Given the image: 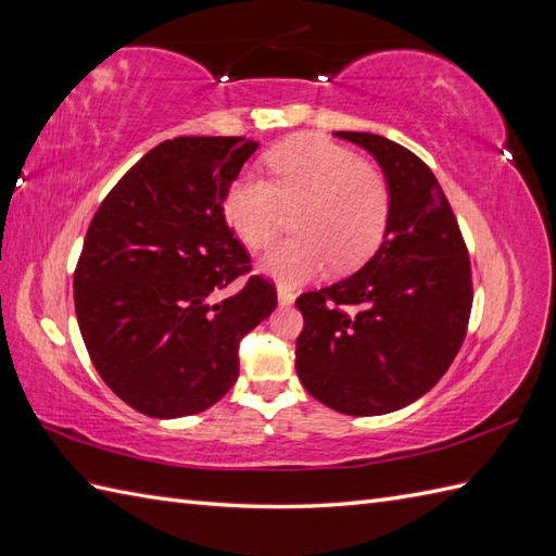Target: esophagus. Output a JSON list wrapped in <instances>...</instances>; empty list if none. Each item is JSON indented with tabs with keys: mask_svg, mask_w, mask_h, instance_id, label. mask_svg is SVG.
Listing matches in <instances>:
<instances>
[{
	"mask_svg": "<svg viewBox=\"0 0 556 556\" xmlns=\"http://www.w3.org/2000/svg\"><path fill=\"white\" fill-rule=\"evenodd\" d=\"M293 301H296V296H293L289 289H285V287L277 289V303L281 305V308H287V305H291Z\"/></svg>",
	"mask_w": 556,
	"mask_h": 556,
	"instance_id": "34e87169",
	"label": "esophagus"
}]
</instances>
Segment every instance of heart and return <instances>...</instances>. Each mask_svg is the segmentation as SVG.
<instances>
[{
    "instance_id": "heart-1",
    "label": "heart",
    "mask_w": 556,
    "mask_h": 556,
    "mask_svg": "<svg viewBox=\"0 0 556 556\" xmlns=\"http://www.w3.org/2000/svg\"><path fill=\"white\" fill-rule=\"evenodd\" d=\"M271 181L245 172L229 188L227 215L248 248L277 239L285 210H296V239L260 260V271L279 287L320 277L329 263L353 269L365 263L387 231L392 193L380 169L356 152L323 138H296L267 155Z\"/></svg>"
}]
</instances>
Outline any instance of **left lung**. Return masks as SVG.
Here are the masks:
<instances>
[{
  "mask_svg": "<svg viewBox=\"0 0 556 556\" xmlns=\"http://www.w3.org/2000/svg\"><path fill=\"white\" fill-rule=\"evenodd\" d=\"M334 136L380 164L392 207L368 263L296 301L303 313L296 372L320 404L346 416H382L428 394L464 344L473 303L470 263L428 164L384 136Z\"/></svg>",
  "mask_w": 556,
  "mask_h": 556,
  "instance_id": "8db88e82",
  "label": "left lung"
}]
</instances>
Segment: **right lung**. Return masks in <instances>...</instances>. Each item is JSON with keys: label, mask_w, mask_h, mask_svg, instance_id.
<instances>
[{"label": "right lung", "mask_w": 556, "mask_h": 556, "mask_svg": "<svg viewBox=\"0 0 556 556\" xmlns=\"http://www.w3.org/2000/svg\"><path fill=\"white\" fill-rule=\"evenodd\" d=\"M253 138L181 136L140 157L102 200L74 275L83 341L112 392L150 418L215 406L239 377V341L277 308L275 287L245 275L224 219Z\"/></svg>", "instance_id": "right-lung-1"}]
</instances>
